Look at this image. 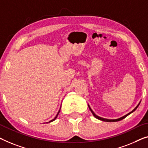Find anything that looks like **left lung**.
Instances as JSON below:
<instances>
[{"label":"left lung","instance_id":"1","mask_svg":"<svg viewBox=\"0 0 148 148\" xmlns=\"http://www.w3.org/2000/svg\"><path fill=\"white\" fill-rule=\"evenodd\" d=\"M140 102L139 103V104L137 106H136L135 108H134L133 110H132V111L131 112H130V113H128L127 114H126V115H125L124 116H123V117H122V118H118V119H116V120H109V119H106V118H101V117H99V116H98L97 115H96L95 114H94V112L92 111V110L90 108V106L88 105V107H89V108H90V111L92 112V114H93L94 115V116L96 118H97V119H98V120H102V121H104V122H118V121H120V120H123V118H125V117L126 116H127L129 115V114H130L131 113H132V112H134L135 111V110L137 109V108L138 107V106L140 105Z\"/></svg>","mask_w":148,"mask_h":148}]
</instances>
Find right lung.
<instances>
[{
  "label": "right lung",
  "mask_w": 148,
  "mask_h": 148,
  "mask_svg": "<svg viewBox=\"0 0 148 148\" xmlns=\"http://www.w3.org/2000/svg\"><path fill=\"white\" fill-rule=\"evenodd\" d=\"M59 112H60V110H59V112H58V114H57V115L56 116V117H55V118H54V119H53V120H52L51 121H50V122H53V121H54V120H56V118H57V116H58V114H59ZM48 123V122H47Z\"/></svg>",
  "instance_id": "1"
}]
</instances>
